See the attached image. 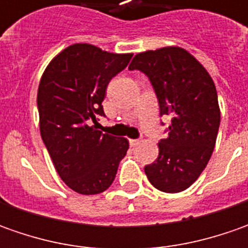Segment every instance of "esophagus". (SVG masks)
I'll return each mask as SVG.
<instances>
[{
  "label": "esophagus",
  "mask_w": 248,
  "mask_h": 248,
  "mask_svg": "<svg viewBox=\"0 0 248 248\" xmlns=\"http://www.w3.org/2000/svg\"><path fill=\"white\" fill-rule=\"evenodd\" d=\"M139 142H140V139H129V145L134 148V146H137Z\"/></svg>",
  "instance_id": "34e87169"
}]
</instances>
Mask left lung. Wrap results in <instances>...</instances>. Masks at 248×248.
I'll return each mask as SVG.
<instances>
[{"label": "left lung", "instance_id": "obj_1", "mask_svg": "<svg viewBox=\"0 0 248 248\" xmlns=\"http://www.w3.org/2000/svg\"><path fill=\"white\" fill-rule=\"evenodd\" d=\"M128 70L148 77L160 117H170L166 138L158 142L157 160L145 166V174L161 192H182L200 176L214 150L221 121L214 81L190 53L178 46L138 53Z\"/></svg>", "mask_w": 248, "mask_h": 248}]
</instances>
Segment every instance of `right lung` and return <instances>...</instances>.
I'll return each mask as SVG.
<instances>
[{"mask_svg":"<svg viewBox=\"0 0 248 248\" xmlns=\"http://www.w3.org/2000/svg\"><path fill=\"white\" fill-rule=\"evenodd\" d=\"M131 53H110L74 44L45 69L37 95L44 145L62 181L77 193L98 195L109 187L128 140L98 129L110 80L123 72Z\"/></svg>","mask_w":248,"mask_h":248,"instance_id":"1","label":"right lung"}]
</instances>
